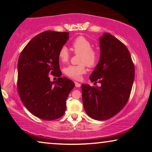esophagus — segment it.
<instances>
[{"instance_id": "esophagus-1", "label": "esophagus", "mask_w": 152, "mask_h": 152, "mask_svg": "<svg viewBox=\"0 0 152 152\" xmlns=\"http://www.w3.org/2000/svg\"><path fill=\"white\" fill-rule=\"evenodd\" d=\"M75 86L77 87V88H80V87L81 86V84H80V83H78L77 82H75Z\"/></svg>"}]
</instances>
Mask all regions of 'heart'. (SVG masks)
Masks as SVG:
<instances>
[{
	"label": "heart",
	"instance_id": "1",
	"mask_svg": "<svg viewBox=\"0 0 152 152\" xmlns=\"http://www.w3.org/2000/svg\"><path fill=\"white\" fill-rule=\"evenodd\" d=\"M72 50L76 54H80V63L78 66H69L64 69L65 73L70 78L79 80L83 74L86 72V64L92 67L97 64L98 60V53L92 48V43L84 37H77L71 43ZM59 59L61 62H66L69 58V53L67 48H61L58 54Z\"/></svg>",
	"mask_w": 152,
	"mask_h": 152
}]
</instances>
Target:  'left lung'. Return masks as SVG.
<instances>
[{
    "mask_svg": "<svg viewBox=\"0 0 152 152\" xmlns=\"http://www.w3.org/2000/svg\"><path fill=\"white\" fill-rule=\"evenodd\" d=\"M100 57L91 73V82L100 86L82 84L85 111L97 120L109 119L123 109L129 98L135 68L127 48L109 33L99 37Z\"/></svg>",
    "mask_w": 152,
    "mask_h": 152,
    "instance_id": "8db88e82",
    "label": "left lung"
}]
</instances>
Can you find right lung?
I'll list each match as a JSON object with an SVG mask.
<instances>
[{
	"instance_id": "right-lung-1",
	"label": "right lung",
	"mask_w": 152,
	"mask_h": 152,
	"mask_svg": "<svg viewBox=\"0 0 152 152\" xmlns=\"http://www.w3.org/2000/svg\"><path fill=\"white\" fill-rule=\"evenodd\" d=\"M69 33L45 31L31 39L18 61V92L26 109L45 120L61 118L74 82L61 77L59 50L69 39ZM49 74L57 76L51 82Z\"/></svg>"
}]
</instances>
